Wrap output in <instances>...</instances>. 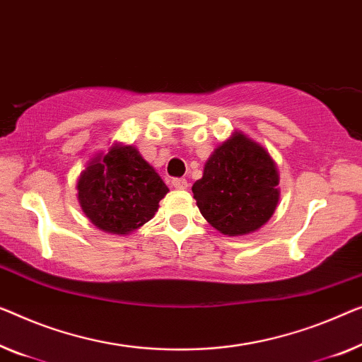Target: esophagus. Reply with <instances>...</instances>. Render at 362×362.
<instances>
[{
    "mask_svg": "<svg viewBox=\"0 0 362 362\" xmlns=\"http://www.w3.org/2000/svg\"><path fill=\"white\" fill-rule=\"evenodd\" d=\"M172 185H174V188H177V190H185L188 187V182L185 179H174L172 180Z\"/></svg>",
    "mask_w": 362,
    "mask_h": 362,
    "instance_id": "esophagus-1",
    "label": "esophagus"
}]
</instances>
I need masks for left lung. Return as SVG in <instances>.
<instances>
[{"label": "left lung", "mask_w": 362, "mask_h": 362, "mask_svg": "<svg viewBox=\"0 0 362 362\" xmlns=\"http://www.w3.org/2000/svg\"><path fill=\"white\" fill-rule=\"evenodd\" d=\"M279 172L268 149L240 129L218 146L192 192L203 218L221 234L255 233L276 211Z\"/></svg>", "instance_id": "8db88e82"}]
</instances>
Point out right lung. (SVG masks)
Listing matches in <instances>:
<instances>
[{"mask_svg":"<svg viewBox=\"0 0 362 362\" xmlns=\"http://www.w3.org/2000/svg\"><path fill=\"white\" fill-rule=\"evenodd\" d=\"M76 190L81 209L95 228L128 235L154 218L169 188L136 148L115 141L86 163Z\"/></svg>","mask_w":362,"mask_h":362,"instance_id":"obj_1","label":"right lung"}]
</instances>
